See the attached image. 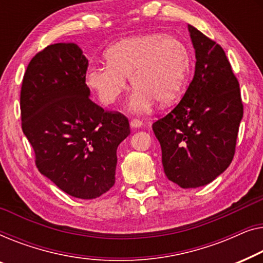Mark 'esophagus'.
<instances>
[{
  "label": "esophagus",
  "mask_w": 263,
  "mask_h": 263,
  "mask_svg": "<svg viewBox=\"0 0 263 263\" xmlns=\"http://www.w3.org/2000/svg\"><path fill=\"white\" fill-rule=\"evenodd\" d=\"M130 125L131 127H140L143 125V123L139 119H131Z\"/></svg>",
  "instance_id": "1"
}]
</instances>
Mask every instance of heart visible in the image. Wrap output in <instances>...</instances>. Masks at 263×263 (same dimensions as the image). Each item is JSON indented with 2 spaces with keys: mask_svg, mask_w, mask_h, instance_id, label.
Listing matches in <instances>:
<instances>
[{
  "mask_svg": "<svg viewBox=\"0 0 263 263\" xmlns=\"http://www.w3.org/2000/svg\"><path fill=\"white\" fill-rule=\"evenodd\" d=\"M106 63L90 65L87 84L105 105L124 93L130 76L135 87L128 107L144 113L155 105H172L182 95L191 72L190 50L177 36L147 33L121 40L107 51Z\"/></svg>",
  "mask_w": 263,
  "mask_h": 263,
  "instance_id": "obj_1",
  "label": "heart"
}]
</instances>
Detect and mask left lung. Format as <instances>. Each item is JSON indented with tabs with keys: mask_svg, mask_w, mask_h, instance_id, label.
<instances>
[{
	"mask_svg": "<svg viewBox=\"0 0 263 263\" xmlns=\"http://www.w3.org/2000/svg\"><path fill=\"white\" fill-rule=\"evenodd\" d=\"M195 72L180 102L153 124L165 176L181 188L210 183L235 156L243 102L223 47L188 25Z\"/></svg>",
	"mask_w": 263,
	"mask_h": 263,
	"instance_id": "obj_1",
	"label": "left lung"
}]
</instances>
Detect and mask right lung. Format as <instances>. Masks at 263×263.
<instances>
[{"mask_svg":"<svg viewBox=\"0 0 263 263\" xmlns=\"http://www.w3.org/2000/svg\"><path fill=\"white\" fill-rule=\"evenodd\" d=\"M88 59L76 44H53L31 59L20 93L21 127L43 175L66 194L95 199L116 182L128 119L89 99Z\"/></svg>","mask_w":263,"mask_h":263,"instance_id":"1","label":"right lung"}]
</instances>
